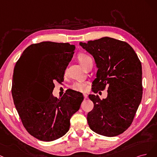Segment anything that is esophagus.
<instances>
[{
  "mask_svg": "<svg viewBox=\"0 0 157 157\" xmlns=\"http://www.w3.org/2000/svg\"><path fill=\"white\" fill-rule=\"evenodd\" d=\"M83 97H84V99H87V97H88V96H87V94L84 93V94H83Z\"/></svg>",
  "mask_w": 157,
  "mask_h": 157,
  "instance_id": "obj_1",
  "label": "esophagus"
}]
</instances>
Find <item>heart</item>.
Listing matches in <instances>:
<instances>
[{"label":"heart","instance_id":"1","mask_svg":"<svg viewBox=\"0 0 157 157\" xmlns=\"http://www.w3.org/2000/svg\"><path fill=\"white\" fill-rule=\"evenodd\" d=\"M78 59L81 64H82L83 67H84L86 63H87L88 60L91 58L87 55L81 53L78 56ZM70 88L75 90V91L84 92L87 89V83L83 82H75L70 85Z\"/></svg>","mask_w":157,"mask_h":157}]
</instances>
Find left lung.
<instances>
[{
    "label": "left lung",
    "instance_id": "obj_1",
    "mask_svg": "<svg viewBox=\"0 0 157 157\" xmlns=\"http://www.w3.org/2000/svg\"><path fill=\"white\" fill-rule=\"evenodd\" d=\"M79 45L91 54L97 63L95 93L108 87V97L100 100L89 94L94 108L87 114L90 128L113 137L124 132L134 120L143 94L142 68L133 48L125 42L104 37Z\"/></svg>",
    "mask_w": 157,
    "mask_h": 157
}]
</instances>
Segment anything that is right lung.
Masks as SVG:
<instances>
[{
    "instance_id": "obj_1",
    "label": "right lung",
    "mask_w": 157,
    "mask_h": 157,
    "mask_svg": "<svg viewBox=\"0 0 157 157\" xmlns=\"http://www.w3.org/2000/svg\"><path fill=\"white\" fill-rule=\"evenodd\" d=\"M68 43L42 42L24 50L13 72V102L27 132L41 141L57 140L67 133L70 118L79 110L83 94L74 90L58 99L54 82L60 83L74 53Z\"/></svg>"
}]
</instances>
